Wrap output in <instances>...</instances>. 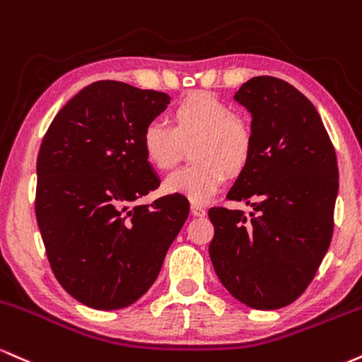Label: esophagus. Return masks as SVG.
I'll return each instance as SVG.
<instances>
[{
  "instance_id": "34e87169",
  "label": "esophagus",
  "mask_w": 362,
  "mask_h": 362,
  "mask_svg": "<svg viewBox=\"0 0 362 362\" xmlns=\"http://www.w3.org/2000/svg\"><path fill=\"white\" fill-rule=\"evenodd\" d=\"M191 214H193V216H205L206 210L202 205H197V203H194V205H191Z\"/></svg>"
}]
</instances>
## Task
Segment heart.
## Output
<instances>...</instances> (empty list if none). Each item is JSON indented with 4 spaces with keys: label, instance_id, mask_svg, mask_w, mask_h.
Masks as SVG:
<instances>
[{
    "label": "heart",
    "instance_id": "1",
    "mask_svg": "<svg viewBox=\"0 0 362 362\" xmlns=\"http://www.w3.org/2000/svg\"><path fill=\"white\" fill-rule=\"evenodd\" d=\"M189 148L193 165L169 174L164 191L181 194L193 203H206L222 188L227 174L237 176L247 168L254 148L252 129L247 120L206 91H193L171 110V127L148 122L140 135L144 157L152 168L171 169Z\"/></svg>",
    "mask_w": 362,
    "mask_h": 362
}]
</instances>
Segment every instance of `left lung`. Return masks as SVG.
Returning a JSON list of instances; mask_svg holds the SVG:
<instances>
[{"label":"left lung","mask_w":362,"mask_h":362,"mask_svg":"<svg viewBox=\"0 0 362 362\" xmlns=\"http://www.w3.org/2000/svg\"><path fill=\"white\" fill-rule=\"evenodd\" d=\"M233 100L250 113L254 148L227 198L252 206L210 208V259L235 300L278 310L307 290L334 232L337 157L317 108L286 81L257 76Z\"/></svg>","instance_id":"8db88e82"}]
</instances>
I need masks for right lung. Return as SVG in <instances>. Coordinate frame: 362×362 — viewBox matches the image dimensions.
Returning <instances> with one entry per match:
<instances>
[{
	"label": "right lung",
	"instance_id": "add662e5",
	"mask_svg": "<svg viewBox=\"0 0 362 362\" xmlns=\"http://www.w3.org/2000/svg\"><path fill=\"white\" fill-rule=\"evenodd\" d=\"M171 101L98 81L62 106L37 159L35 215L55 278L95 310L125 308L156 281L189 215L188 199H137L159 186L140 135Z\"/></svg>",
	"mask_w": 362,
	"mask_h": 362
}]
</instances>
